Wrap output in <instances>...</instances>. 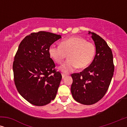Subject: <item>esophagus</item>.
I'll return each instance as SVG.
<instances>
[{"label":"esophagus","mask_w":127,"mask_h":127,"mask_svg":"<svg viewBox=\"0 0 127 127\" xmlns=\"http://www.w3.org/2000/svg\"><path fill=\"white\" fill-rule=\"evenodd\" d=\"M66 76V74H64V73H62V79H64L65 78V76Z\"/></svg>","instance_id":"34e87169"}]
</instances>
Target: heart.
<instances>
[{
    "label": "heart",
    "mask_w": 127,
    "mask_h": 127,
    "mask_svg": "<svg viewBox=\"0 0 127 127\" xmlns=\"http://www.w3.org/2000/svg\"><path fill=\"white\" fill-rule=\"evenodd\" d=\"M51 58L57 64H61L67 54L68 60L59 69L64 73H69L77 68L83 69L90 65L95 54L93 43L88 42L80 36H72L64 39L60 46L52 44L48 48Z\"/></svg>",
    "instance_id": "obj_1"
}]
</instances>
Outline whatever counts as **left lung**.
Wrapping results in <instances>:
<instances>
[{
	"instance_id": "1",
	"label": "left lung",
	"mask_w": 127,
	"mask_h": 127,
	"mask_svg": "<svg viewBox=\"0 0 127 127\" xmlns=\"http://www.w3.org/2000/svg\"><path fill=\"white\" fill-rule=\"evenodd\" d=\"M94 41L96 54L89 66L80 73L71 74V93L74 99L86 105L96 103L106 93L113 76L112 51L107 43L94 32H89Z\"/></svg>"
}]
</instances>
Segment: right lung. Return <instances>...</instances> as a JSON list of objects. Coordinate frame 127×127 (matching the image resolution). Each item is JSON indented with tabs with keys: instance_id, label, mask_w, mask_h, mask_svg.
<instances>
[{
	"instance_id": "add662e5",
	"label": "right lung",
	"mask_w": 127,
	"mask_h": 127,
	"mask_svg": "<svg viewBox=\"0 0 127 127\" xmlns=\"http://www.w3.org/2000/svg\"><path fill=\"white\" fill-rule=\"evenodd\" d=\"M61 36L40 31L27 36L19 45L13 69L14 83L20 94L35 106H44L54 100L62 75L55 70L48 48Z\"/></svg>"
}]
</instances>
